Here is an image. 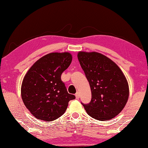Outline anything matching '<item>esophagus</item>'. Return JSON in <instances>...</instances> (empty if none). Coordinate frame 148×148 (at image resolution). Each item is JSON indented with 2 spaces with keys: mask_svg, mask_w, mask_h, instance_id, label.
Returning <instances> with one entry per match:
<instances>
[{
  "mask_svg": "<svg viewBox=\"0 0 148 148\" xmlns=\"http://www.w3.org/2000/svg\"><path fill=\"white\" fill-rule=\"evenodd\" d=\"M75 97H76L77 99H79V98L80 97V94H79V92H77L76 93V94H75Z\"/></svg>",
  "mask_w": 148,
  "mask_h": 148,
  "instance_id": "esophagus-1",
  "label": "esophagus"
}]
</instances>
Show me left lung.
I'll return each instance as SVG.
<instances>
[{
	"instance_id": "1",
	"label": "left lung",
	"mask_w": 148,
	"mask_h": 148,
	"mask_svg": "<svg viewBox=\"0 0 148 148\" xmlns=\"http://www.w3.org/2000/svg\"><path fill=\"white\" fill-rule=\"evenodd\" d=\"M77 57L91 88V101L82 103L87 114L99 121L116 117L129 98V84L123 73L114 62L97 52L80 51Z\"/></svg>"
}]
</instances>
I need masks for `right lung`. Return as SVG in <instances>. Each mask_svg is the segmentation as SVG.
Returning <instances> with one entry per match:
<instances>
[{
	"mask_svg": "<svg viewBox=\"0 0 148 148\" xmlns=\"http://www.w3.org/2000/svg\"><path fill=\"white\" fill-rule=\"evenodd\" d=\"M72 61L71 53H51L40 58L28 69L23 80L21 94L23 101L37 119L46 121L55 120L66 112L69 94L61 75Z\"/></svg>",
	"mask_w": 148,
	"mask_h": 148,
	"instance_id": "obj_1",
	"label": "right lung"
}]
</instances>
